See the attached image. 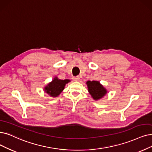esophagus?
Wrapping results in <instances>:
<instances>
[{"mask_svg": "<svg viewBox=\"0 0 152 152\" xmlns=\"http://www.w3.org/2000/svg\"><path fill=\"white\" fill-rule=\"evenodd\" d=\"M73 80L74 81H75V82H78L80 80V77H75L73 78Z\"/></svg>", "mask_w": 152, "mask_h": 152, "instance_id": "esophagus-1", "label": "esophagus"}]
</instances>
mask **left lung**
Returning <instances> with one entry per match:
<instances>
[{"label": "left lung", "mask_w": 152, "mask_h": 152, "mask_svg": "<svg viewBox=\"0 0 152 152\" xmlns=\"http://www.w3.org/2000/svg\"><path fill=\"white\" fill-rule=\"evenodd\" d=\"M88 91L94 100H99L102 99L108 92L106 88L102 85L99 81H90L86 82Z\"/></svg>", "instance_id": "8db88e82"}]
</instances>
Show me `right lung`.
Instances as JSON below:
<instances>
[{
	"mask_svg": "<svg viewBox=\"0 0 152 152\" xmlns=\"http://www.w3.org/2000/svg\"><path fill=\"white\" fill-rule=\"evenodd\" d=\"M70 82L69 79L60 80L57 77H55L52 82L44 87V90L50 96L57 97L64 90L65 85Z\"/></svg>",
	"mask_w": 152,
	"mask_h": 152,
	"instance_id": "add662e5",
	"label": "right lung"
}]
</instances>
